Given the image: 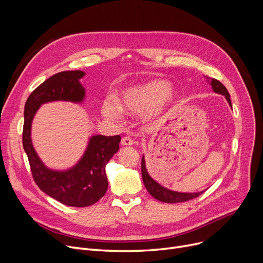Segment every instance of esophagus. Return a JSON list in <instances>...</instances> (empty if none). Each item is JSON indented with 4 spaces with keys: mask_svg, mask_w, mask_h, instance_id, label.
<instances>
[{
    "mask_svg": "<svg viewBox=\"0 0 263 263\" xmlns=\"http://www.w3.org/2000/svg\"><path fill=\"white\" fill-rule=\"evenodd\" d=\"M133 143H134L133 140L129 136H124V137H122V140H121V145L122 146H131V145H133Z\"/></svg>",
    "mask_w": 263,
    "mask_h": 263,
    "instance_id": "obj_1",
    "label": "esophagus"
}]
</instances>
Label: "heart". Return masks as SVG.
<instances>
[{"label": "heart", "mask_w": 263, "mask_h": 263, "mask_svg": "<svg viewBox=\"0 0 263 263\" xmlns=\"http://www.w3.org/2000/svg\"><path fill=\"white\" fill-rule=\"evenodd\" d=\"M176 100V91L165 80H153L126 87L118 95V102L106 99L102 103L103 115L119 120L121 110L130 115H158Z\"/></svg>", "instance_id": "heart-1"}]
</instances>
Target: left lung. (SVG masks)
Listing matches in <instances>:
<instances>
[{
  "label": "left lung",
  "mask_w": 263,
  "mask_h": 263,
  "mask_svg": "<svg viewBox=\"0 0 263 263\" xmlns=\"http://www.w3.org/2000/svg\"><path fill=\"white\" fill-rule=\"evenodd\" d=\"M205 79H206V81H208L209 84L212 86V89H213L214 92H216L218 95L225 96L227 102L229 103V106L231 107L230 95H229L228 90L226 89V87L222 84V83H220L217 80H215V79H211L209 77H205ZM142 177H143V182H144L147 191L149 192V194L153 197H155L156 199H158L160 201H163V202L176 203V202L187 201V200H191L193 198L198 197L204 192V190H203V191L194 192V193H183V192L173 191V190H170L167 187L161 185L158 181H156L155 179L149 175V173L147 171L146 160H145L144 155L142 157Z\"/></svg>",
  "instance_id": "obj_1"
}]
</instances>
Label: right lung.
Instances as JSON below:
<instances>
[{"mask_svg":"<svg viewBox=\"0 0 263 263\" xmlns=\"http://www.w3.org/2000/svg\"><path fill=\"white\" fill-rule=\"evenodd\" d=\"M85 74L82 70L62 71L41 83L25 102L22 136L23 148L39 189L63 204L79 208L96 203L106 193L105 166L119 149L120 135L92 134L77 163L68 168L54 170L48 167L37 154L32 142V124L43 104L57 101L84 103L86 90L80 80Z\"/></svg>","mask_w":263,"mask_h":263,"instance_id":"obj_1","label":"right lung"}]
</instances>
